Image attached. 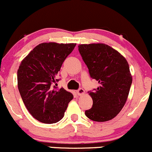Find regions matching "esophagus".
I'll list each match as a JSON object with an SVG mask.
<instances>
[{"mask_svg": "<svg viewBox=\"0 0 152 152\" xmlns=\"http://www.w3.org/2000/svg\"><path fill=\"white\" fill-rule=\"evenodd\" d=\"M77 94L78 95H83L85 94V90L83 88H80L79 90H77Z\"/></svg>", "mask_w": 152, "mask_h": 152, "instance_id": "obj_1", "label": "esophagus"}]
</instances>
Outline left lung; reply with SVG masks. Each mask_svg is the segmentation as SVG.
<instances>
[{
  "mask_svg": "<svg viewBox=\"0 0 152 152\" xmlns=\"http://www.w3.org/2000/svg\"><path fill=\"white\" fill-rule=\"evenodd\" d=\"M78 47L90 77L100 84L94 91L88 92L93 103L85 115L94 121L111 120L120 113L129 96L132 83L129 63L105 44H80Z\"/></svg>",
  "mask_w": 152,
  "mask_h": 152,
  "instance_id": "8db88e82",
  "label": "left lung"
}]
</instances>
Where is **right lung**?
Segmentation results:
<instances>
[{
  "mask_svg": "<svg viewBox=\"0 0 152 152\" xmlns=\"http://www.w3.org/2000/svg\"><path fill=\"white\" fill-rule=\"evenodd\" d=\"M76 44L42 43L21 61L17 72L18 88L31 115L44 124L57 123L64 117L71 93L52 84L64 59Z\"/></svg>",
  "mask_w": 152,
  "mask_h": 152,
  "instance_id": "add662e5",
  "label": "right lung"
}]
</instances>
